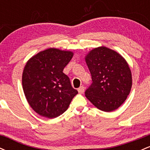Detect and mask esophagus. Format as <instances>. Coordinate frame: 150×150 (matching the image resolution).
I'll return each instance as SVG.
<instances>
[{"label":"esophagus","instance_id":"1","mask_svg":"<svg viewBox=\"0 0 150 150\" xmlns=\"http://www.w3.org/2000/svg\"><path fill=\"white\" fill-rule=\"evenodd\" d=\"M84 90H85V88H84L83 86H81V87H80L77 89V91H78V92L80 93V94H82V93L84 92Z\"/></svg>","mask_w":150,"mask_h":150}]
</instances>
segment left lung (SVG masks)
I'll return each instance as SVG.
<instances>
[{
  "mask_svg": "<svg viewBox=\"0 0 150 150\" xmlns=\"http://www.w3.org/2000/svg\"><path fill=\"white\" fill-rule=\"evenodd\" d=\"M85 59L93 82L86 90V97L101 111L111 112L117 109L132 87L131 70L126 60L106 46L91 50Z\"/></svg>",
  "mask_w": 150,
  "mask_h": 150,
  "instance_id": "obj_1",
  "label": "left lung"
}]
</instances>
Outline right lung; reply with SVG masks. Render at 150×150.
<instances>
[{
    "mask_svg": "<svg viewBox=\"0 0 150 150\" xmlns=\"http://www.w3.org/2000/svg\"><path fill=\"white\" fill-rule=\"evenodd\" d=\"M73 51L50 48L40 51L26 63L22 88L27 102L40 116L54 118L64 113L78 93L63 73L73 58Z\"/></svg>",
    "mask_w": 150,
    "mask_h": 150,
    "instance_id": "add662e5",
    "label": "right lung"
}]
</instances>
